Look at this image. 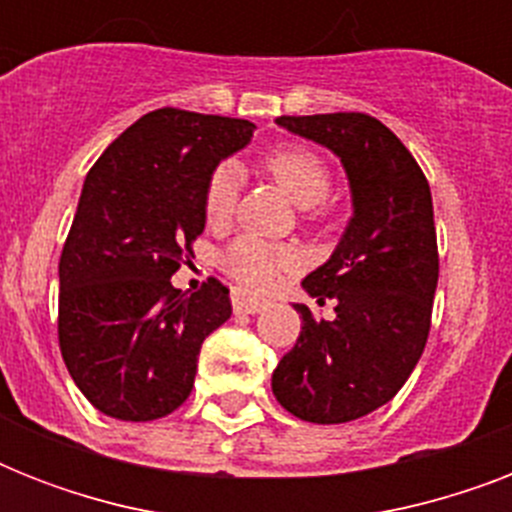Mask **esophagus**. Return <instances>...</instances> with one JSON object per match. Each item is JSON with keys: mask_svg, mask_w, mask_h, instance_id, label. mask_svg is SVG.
<instances>
[{"mask_svg": "<svg viewBox=\"0 0 512 512\" xmlns=\"http://www.w3.org/2000/svg\"><path fill=\"white\" fill-rule=\"evenodd\" d=\"M231 303L236 313H260L265 311V305H268L265 300H260V297H252L247 295V292H239V289H233Z\"/></svg>", "mask_w": 512, "mask_h": 512, "instance_id": "esophagus-1", "label": "esophagus"}]
</instances>
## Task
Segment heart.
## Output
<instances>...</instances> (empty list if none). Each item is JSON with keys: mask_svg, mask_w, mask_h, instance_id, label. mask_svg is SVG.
Here are the masks:
<instances>
[{"mask_svg": "<svg viewBox=\"0 0 512 512\" xmlns=\"http://www.w3.org/2000/svg\"><path fill=\"white\" fill-rule=\"evenodd\" d=\"M265 172L292 196L295 204L305 207L308 217H321L329 212L327 196L332 191V172L319 151L308 146H281L263 156ZM241 175L231 162L217 164L204 185V220L212 228H223L236 212ZM297 263L295 249L273 244L252 233H241L228 241L217 255V265L233 281L247 289L271 287L281 271Z\"/></svg>", "mask_w": 512, "mask_h": 512, "instance_id": "heart-1", "label": "heart"}]
</instances>
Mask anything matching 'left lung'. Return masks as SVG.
Listing matches in <instances>:
<instances>
[{
    "mask_svg": "<svg viewBox=\"0 0 512 512\" xmlns=\"http://www.w3.org/2000/svg\"><path fill=\"white\" fill-rule=\"evenodd\" d=\"M295 135L340 156L353 217L335 255L305 276L335 319L295 305L303 329L273 372V396L305 422L340 425L388 404L420 361L438 284L428 177L409 148L369 114L279 116Z\"/></svg>",
    "mask_w": 512,
    "mask_h": 512,
    "instance_id": "8db88e82",
    "label": "left lung"
}]
</instances>
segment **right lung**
Segmentation results:
<instances>
[{
	"instance_id": "add662e5",
	"label": "right lung",
	"mask_w": 512,
	"mask_h": 512,
	"mask_svg": "<svg viewBox=\"0 0 512 512\" xmlns=\"http://www.w3.org/2000/svg\"><path fill=\"white\" fill-rule=\"evenodd\" d=\"M231 116L156 108L92 164L60 252L58 342L108 417L148 422L191 396L201 342L231 319L228 287H172L204 231V185L252 138Z\"/></svg>"
}]
</instances>
